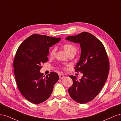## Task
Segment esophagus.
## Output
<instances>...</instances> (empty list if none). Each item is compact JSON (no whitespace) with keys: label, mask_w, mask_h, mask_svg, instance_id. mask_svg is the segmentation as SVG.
I'll list each match as a JSON object with an SVG mask.
<instances>
[{"label":"esophagus","mask_w":121,"mask_h":121,"mask_svg":"<svg viewBox=\"0 0 121 121\" xmlns=\"http://www.w3.org/2000/svg\"><path fill=\"white\" fill-rule=\"evenodd\" d=\"M59 77H60V79H64V78H65V76H64V75H60V76H59Z\"/></svg>","instance_id":"34e87169"}]
</instances>
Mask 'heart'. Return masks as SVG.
<instances>
[{"instance_id": "1", "label": "heart", "mask_w": 121, "mask_h": 121, "mask_svg": "<svg viewBox=\"0 0 121 121\" xmlns=\"http://www.w3.org/2000/svg\"><path fill=\"white\" fill-rule=\"evenodd\" d=\"M64 47L65 50L67 52H69V51L71 50V49H76L75 47L74 46L72 45L71 44H69V43H65L64 45ZM55 52H56V48H53L52 50V51H51L50 56H53V55L54 54Z\"/></svg>"}]
</instances>
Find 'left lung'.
Listing matches in <instances>:
<instances>
[{
    "label": "left lung",
    "mask_w": 121,
    "mask_h": 121,
    "mask_svg": "<svg viewBox=\"0 0 121 121\" xmlns=\"http://www.w3.org/2000/svg\"><path fill=\"white\" fill-rule=\"evenodd\" d=\"M65 39L80 44L81 56L75 69L83 75L79 80L76 76H69L73 85L69 88V93L76 102L86 104L97 95L107 81L109 71L108 55L103 44L89 33L83 32Z\"/></svg>",
    "instance_id": "1"
}]
</instances>
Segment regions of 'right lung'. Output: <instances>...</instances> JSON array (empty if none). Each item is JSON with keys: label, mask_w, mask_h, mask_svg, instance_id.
Returning <instances> with one entry per match:
<instances>
[{"label": "right lung", "mask_w": 121, "mask_h": 121, "mask_svg": "<svg viewBox=\"0 0 121 121\" xmlns=\"http://www.w3.org/2000/svg\"><path fill=\"white\" fill-rule=\"evenodd\" d=\"M61 38L33 34L22 43L13 60L14 73L18 88L23 96L34 104L47 100L59 80L56 73L44 76L41 65L48 60L49 47Z\"/></svg>", "instance_id": "add662e5"}]
</instances>
